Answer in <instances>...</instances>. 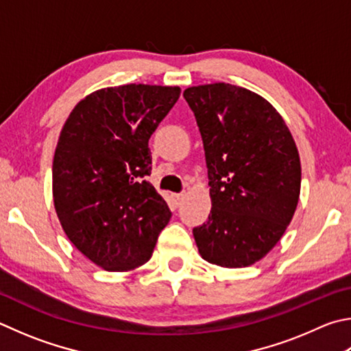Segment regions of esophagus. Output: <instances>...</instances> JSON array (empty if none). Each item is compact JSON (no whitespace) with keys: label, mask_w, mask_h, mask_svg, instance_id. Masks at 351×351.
<instances>
[{"label":"esophagus","mask_w":351,"mask_h":351,"mask_svg":"<svg viewBox=\"0 0 351 351\" xmlns=\"http://www.w3.org/2000/svg\"><path fill=\"white\" fill-rule=\"evenodd\" d=\"M171 197H173L176 206H180L181 201L184 199V193H175V195H171Z\"/></svg>","instance_id":"obj_1"}]
</instances>
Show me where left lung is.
<instances>
[{
	"label": "left lung",
	"mask_w": 351,
	"mask_h": 351,
	"mask_svg": "<svg viewBox=\"0 0 351 351\" xmlns=\"http://www.w3.org/2000/svg\"><path fill=\"white\" fill-rule=\"evenodd\" d=\"M199 127L208 170L207 222L193 228L202 259L239 269L282 238L301 192V161L289 127L269 101L215 82L184 90Z\"/></svg>",
	"instance_id": "left-lung-1"
}]
</instances>
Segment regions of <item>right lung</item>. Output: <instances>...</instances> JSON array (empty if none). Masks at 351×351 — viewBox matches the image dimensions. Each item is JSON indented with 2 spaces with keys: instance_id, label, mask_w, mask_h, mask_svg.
I'll list each match as a JSON object with an SVG mask.
<instances>
[{
  "instance_id": "obj_1",
  "label": "right lung",
  "mask_w": 351,
  "mask_h": 351,
  "mask_svg": "<svg viewBox=\"0 0 351 351\" xmlns=\"http://www.w3.org/2000/svg\"><path fill=\"white\" fill-rule=\"evenodd\" d=\"M180 87L101 88L75 106L56 144V215L70 242L101 269L147 263L171 212L147 181L149 139L180 98Z\"/></svg>"
}]
</instances>
